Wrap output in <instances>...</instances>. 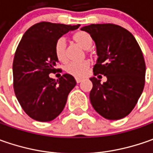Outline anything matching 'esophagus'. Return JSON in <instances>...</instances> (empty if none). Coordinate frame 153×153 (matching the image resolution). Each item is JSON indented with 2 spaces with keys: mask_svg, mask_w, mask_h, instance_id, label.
Masks as SVG:
<instances>
[{
  "mask_svg": "<svg viewBox=\"0 0 153 153\" xmlns=\"http://www.w3.org/2000/svg\"><path fill=\"white\" fill-rule=\"evenodd\" d=\"M76 83H80L81 82H82V78H76Z\"/></svg>",
  "mask_w": 153,
  "mask_h": 153,
  "instance_id": "esophagus-1",
  "label": "esophagus"
}]
</instances>
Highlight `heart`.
Wrapping results in <instances>:
<instances>
[{"label": "heart", "mask_w": 153, "mask_h": 153, "mask_svg": "<svg viewBox=\"0 0 153 153\" xmlns=\"http://www.w3.org/2000/svg\"><path fill=\"white\" fill-rule=\"evenodd\" d=\"M72 40L75 43L80 46L82 49L88 50L93 46V39L88 33L85 31H77L72 36ZM54 53L56 58L60 62L67 60L66 56V41L64 37H60L56 41L54 45ZM90 66L88 60L81 62H69L65 66V72L75 77H82L85 76L87 71Z\"/></svg>", "instance_id": "heart-1"}]
</instances>
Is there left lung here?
Returning <instances> with one entry per match:
<instances>
[{
	"label": "left lung",
	"mask_w": 153,
	"mask_h": 153,
	"mask_svg": "<svg viewBox=\"0 0 153 153\" xmlns=\"http://www.w3.org/2000/svg\"><path fill=\"white\" fill-rule=\"evenodd\" d=\"M91 36L99 56L91 77L89 98L94 109L103 117L118 120L129 114L144 89L146 64L138 42L131 33L113 24H97L81 29Z\"/></svg>",
	"instance_id": "obj_1"
}]
</instances>
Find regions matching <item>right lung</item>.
Instances as JSON below:
<instances>
[{
    "label": "right lung",
    "mask_w": 153,
    "mask_h": 153,
    "mask_svg": "<svg viewBox=\"0 0 153 153\" xmlns=\"http://www.w3.org/2000/svg\"><path fill=\"white\" fill-rule=\"evenodd\" d=\"M79 26L37 23L27 30L16 49L13 64L15 94L21 107L34 120L49 122L56 118L76 84L71 75L64 74L56 81L49 74L59 71L56 69V41Z\"/></svg>",
    "instance_id": "obj_1"
}]
</instances>
